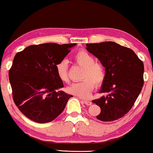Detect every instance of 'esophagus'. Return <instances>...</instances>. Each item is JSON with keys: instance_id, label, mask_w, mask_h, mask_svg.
<instances>
[{"instance_id": "obj_1", "label": "esophagus", "mask_w": 153, "mask_h": 153, "mask_svg": "<svg viewBox=\"0 0 153 153\" xmlns=\"http://www.w3.org/2000/svg\"><path fill=\"white\" fill-rule=\"evenodd\" d=\"M84 102V103L85 104V105H91L92 104V102L90 101H89V100H85V99H84V100H82Z\"/></svg>"}]
</instances>
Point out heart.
Returning <instances> with one entry per match:
<instances>
[{"label": "heart", "mask_w": 153, "mask_h": 153, "mask_svg": "<svg viewBox=\"0 0 153 153\" xmlns=\"http://www.w3.org/2000/svg\"><path fill=\"white\" fill-rule=\"evenodd\" d=\"M74 62L83 68L80 82L72 83L67 88L70 94L87 98L97 85L102 84L105 78V69L100 62L95 61L94 57L85 50L77 52L72 57ZM59 79L63 82L69 81L68 63L65 60H61L55 65Z\"/></svg>", "instance_id": "obj_1"}]
</instances>
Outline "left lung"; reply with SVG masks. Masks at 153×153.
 <instances>
[{"instance_id":"1","label":"left lung","mask_w":153,"mask_h":153,"mask_svg":"<svg viewBox=\"0 0 153 153\" xmlns=\"http://www.w3.org/2000/svg\"><path fill=\"white\" fill-rule=\"evenodd\" d=\"M86 49L105 68L101 98L92 101L101 108L97 119L112 121L122 118L133 106L142 89L144 66L130 48L112 41L86 44Z\"/></svg>"}]
</instances>
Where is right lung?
<instances>
[{"label":"right lung","instance_id":"right-lung-1","mask_svg":"<svg viewBox=\"0 0 153 153\" xmlns=\"http://www.w3.org/2000/svg\"><path fill=\"white\" fill-rule=\"evenodd\" d=\"M75 45H32L15 55L9 70L13 99L20 111L31 120L41 123L53 121L72 97L63 91L56 92L63 83L55 65Z\"/></svg>","mask_w":153,"mask_h":153}]
</instances>
